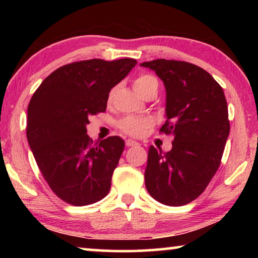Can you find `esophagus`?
<instances>
[{
	"label": "esophagus",
	"instance_id": "34e87169",
	"mask_svg": "<svg viewBox=\"0 0 258 258\" xmlns=\"http://www.w3.org/2000/svg\"><path fill=\"white\" fill-rule=\"evenodd\" d=\"M125 145L126 147H135V146H139V143L137 141H134V140L128 139L125 141Z\"/></svg>",
	"mask_w": 258,
	"mask_h": 258
}]
</instances>
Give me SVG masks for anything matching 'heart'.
<instances>
[{
  "label": "heart",
  "mask_w": 258,
  "mask_h": 258,
  "mask_svg": "<svg viewBox=\"0 0 258 258\" xmlns=\"http://www.w3.org/2000/svg\"><path fill=\"white\" fill-rule=\"evenodd\" d=\"M152 85L158 86V82L156 78L151 75H140L137 80L134 81V90L137 91V93L141 95L147 89H149ZM112 92L109 95V98L111 99ZM151 119L147 118V117H134V116H127L124 117L123 119L118 121V127L124 132L125 134L130 135L133 138H140L145 134L151 126Z\"/></svg>",
  "instance_id": "heart-1"
}]
</instances>
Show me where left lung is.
<instances>
[{
    "label": "left lung",
    "instance_id": "8db88e82",
    "mask_svg": "<svg viewBox=\"0 0 258 258\" xmlns=\"http://www.w3.org/2000/svg\"><path fill=\"white\" fill-rule=\"evenodd\" d=\"M164 82L166 121L172 150L150 147L146 187L157 202L183 206L198 198L215 175L230 133L228 104L221 85L203 68L185 61L142 62Z\"/></svg>",
    "mask_w": 258,
    "mask_h": 258
}]
</instances>
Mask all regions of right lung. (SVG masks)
Instances as JSON below:
<instances>
[{"label": "right lung", "mask_w": 258, "mask_h": 258, "mask_svg": "<svg viewBox=\"0 0 258 258\" xmlns=\"http://www.w3.org/2000/svg\"><path fill=\"white\" fill-rule=\"evenodd\" d=\"M137 64L135 59H91L50 74L35 91L27 110V140L51 190L74 206L106 197L125 142L109 137L93 143L90 116L106 111L109 92Z\"/></svg>", "instance_id": "right-lung-1"}]
</instances>
